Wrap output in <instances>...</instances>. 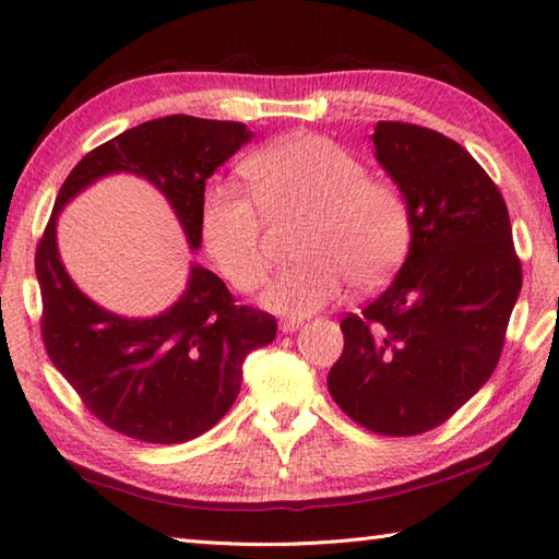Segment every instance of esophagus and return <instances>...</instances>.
I'll return each mask as SVG.
<instances>
[{
    "mask_svg": "<svg viewBox=\"0 0 559 559\" xmlns=\"http://www.w3.org/2000/svg\"><path fill=\"white\" fill-rule=\"evenodd\" d=\"M302 328V322L300 320H281V332H296V330H300Z\"/></svg>",
    "mask_w": 559,
    "mask_h": 559,
    "instance_id": "obj_1",
    "label": "esophagus"
}]
</instances>
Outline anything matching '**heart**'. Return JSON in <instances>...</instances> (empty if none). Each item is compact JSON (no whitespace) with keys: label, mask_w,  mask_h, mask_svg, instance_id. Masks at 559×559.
<instances>
[{"label":"heart","mask_w":559,"mask_h":559,"mask_svg":"<svg viewBox=\"0 0 559 559\" xmlns=\"http://www.w3.org/2000/svg\"><path fill=\"white\" fill-rule=\"evenodd\" d=\"M251 186L215 182L205 192L200 231L212 261L231 286L251 293L271 271L266 215H306L298 257L263 293V306L306 318L337 302L347 283L373 290L405 259L413 237V212L391 180L371 178L349 151L314 134H296L257 151L245 160Z\"/></svg>","instance_id":"heart-1"}]
</instances>
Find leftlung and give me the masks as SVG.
<instances>
[{"label": "left lung", "instance_id": "obj_1", "mask_svg": "<svg viewBox=\"0 0 559 559\" xmlns=\"http://www.w3.org/2000/svg\"><path fill=\"white\" fill-rule=\"evenodd\" d=\"M371 139L411 202V251L391 286L340 322L344 352L328 389L361 428L411 438L489 381L523 269L509 207L469 151L405 121H379Z\"/></svg>", "mask_w": 559, "mask_h": 559}]
</instances>
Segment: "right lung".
Returning <instances> with one entry per match:
<instances>
[{
	"mask_svg": "<svg viewBox=\"0 0 559 559\" xmlns=\"http://www.w3.org/2000/svg\"><path fill=\"white\" fill-rule=\"evenodd\" d=\"M249 139L239 121H144L90 151L58 192L36 247L40 337L85 408L127 438L178 444L207 432L237 401L247 354L273 342L278 324L269 312L237 306L225 281L202 266H192L186 293L156 318H121L95 306L58 259V212L90 182L124 170L164 192L198 249L205 180Z\"/></svg>",
	"mask_w": 559,
	"mask_h": 559,
	"instance_id": "1",
	"label": "right lung"
}]
</instances>
